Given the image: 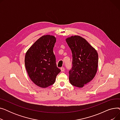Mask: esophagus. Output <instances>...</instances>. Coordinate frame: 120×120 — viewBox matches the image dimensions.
Here are the masks:
<instances>
[{"mask_svg":"<svg viewBox=\"0 0 120 120\" xmlns=\"http://www.w3.org/2000/svg\"><path fill=\"white\" fill-rule=\"evenodd\" d=\"M61 71H62V72H63V71H65V68H63V67H62V68H61Z\"/></svg>","mask_w":120,"mask_h":120,"instance_id":"34e87169","label":"esophagus"}]
</instances>
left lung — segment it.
Masks as SVG:
<instances>
[{
  "label": "left lung",
  "instance_id": "1",
  "mask_svg": "<svg viewBox=\"0 0 120 120\" xmlns=\"http://www.w3.org/2000/svg\"><path fill=\"white\" fill-rule=\"evenodd\" d=\"M66 41L72 54V67L69 71L71 84L83 87L95 77L98 70L97 50L79 35L67 38Z\"/></svg>",
  "mask_w": 120,
  "mask_h": 120
}]
</instances>
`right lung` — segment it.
<instances>
[{
	"label": "right lung",
	"instance_id": "right-lung-1",
	"mask_svg": "<svg viewBox=\"0 0 120 120\" xmlns=\"http://www.w3.org/2000/svg\"><path fill=\"white\" fill-rule=\"evenodd\" d=\"M53 35L40 37L25 54V65L30 80L36 86L46 88L53 84L61 71L57 67L53 49L56 42Z\"/></svg>",
	"mask_w": 120,
	"mask_h": 120
}]
</instances>
